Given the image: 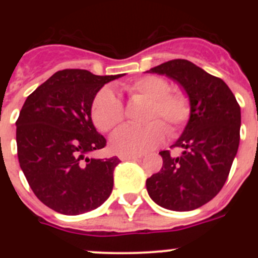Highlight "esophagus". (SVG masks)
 Masks as SVG:
<instances>
[{
	"label": "esophagus",
	"instance_id": "34e87169",
	"mask_svg": "<svg viewBox=\"0 0 258 258\" xmlns=\"http://www.w3.org/2000/svg\"><path fill=\"white\" fill-rule=\"evenodd\" d=\"M141 156L140 155H130V153H118V158L119 160L124 161V160H137Z\"/></svg>",
	"mask_w": 258,
	"mask_h": 258
}]
</instances>
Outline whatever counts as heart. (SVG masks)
I'll use <instances>...</instances> for the list:
<instances>
[{"mask_svg": "<svg viewBox=\"0 0 258 258\" xmlns=\"http://www.w3.org/2000/svg\"><path fill=\"white\" fill-rule=\"evenodd\" d=\"M130 98L148 101L145 126H122L111 137V147L118 153L137 155L157 147L165 141L168 131L177 135L188 123L192 105L182 90H171L170 82L161 76L146 75L122 86ZM91 118L100 131L108 132L124 118L121 98L110 87H102L93 97Z\"/></svg>", "mask_w": 258, "mask_h": 258, "instance_id": "obj_1", "label": "heart"}]
</instances>
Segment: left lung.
I'll list each match as a JSON object with an SVG mask.
<instances>
[{
    "label": "left lung",
    "mask_w": 258,
    "mask_h": 258,
    "mask_svg": "<svg viewBox=\"0 0 258 258\" xmlns=\"http://www.w3.org/2000/svg\"><path fill=\"white\" fill-rule=\"evenodd\" d=\"M166 75L186 90L192 114L173 147L178 157L161 151L160 172L147 178L151 199L172 211H192L211 201L225 184L240 144L241 108L220 77L207 74L187 59H171L150 70Z\"/></svg>",
    "instance_id": "1"
}]
</instances>
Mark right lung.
<instances>
[{
    "label": "right lung",
    "instance_id": "obj_1",
    "mask_svg": "<svg viewBox=\"0 0 258 258\" xmlns=\"http://www.w3.org/2000/svg\"><path fill=\"white\" fill-rule=\"evenodd\" d=\"M121 76L62 70L23 103L16 121L18 162L36 197L56 212L80 215L110 197L119 160L86 155L106 146L91 119L93 97Z\"/></svg>",
    "mask_w": 258,
    "mask_h": 258
}]
</instances>
